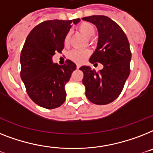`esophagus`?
<instances>
[{
  "instance_id": "obj_1",
  "label": "esophagus",
  "mask_w": 153,
  "mask_h": 153,
  "mask_svg": "<svg viewBox=\"0 0 153 153\" xmlns=\"http://www.w3.org/2000/svg\"><path fill=\"white\" fill-rule=\"evenodd\" d=\"M76 68H77V69H79V68H80V65H79V64H77V66H76Z\"/></svg>"
}]
</instances>
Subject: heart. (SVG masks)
<instances>
[{
	"mask_svg": "<svg viewBox=\"0 0 153 153\" xmlns=\"http://www.w3.org/2000/svg\"><path fill=\"white\" fill-rule=\"evenodd\" d=\"M78 30L84 35L86 36L87 38H91L94 35L95 33V27L94 24H92L89 22H82L78 26ZM71 39V34L70 33H68L66 34L65 38H64V45H68L70 43ZM92 41L91 39H89ZM90 55V51L88 49L85 50H78V49H73L69 53L68 57L69 59H71L72 61L75 62L77 64H82L85 61V59Z\"/></svg>",
	"mask_w": 153,
	"mask_h": 153,
	"instance_id": "b5f03b06",
	"label": "heart"
}]
</instances>
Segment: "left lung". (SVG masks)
<instances>
[{
	"mask_svg": "<svg viewBox=\"0 0 153 153\" xmlns=\"http://www.w3.org/2000/svg\"><path fill=\"white\" fill-rule=\"evenodd\" d=\"M82 19L96 25L99 33L97 48L89 62L104 65L100 72L89 67L80 68L84 74L85 95L95 105H108L120 96L130 74L129 41L121 27L108 16H92Z\"/></svg>",
	"mask_w": 153,
	"mask_h": 153,
	"instance_id": "obj_1",
	"label": "left lung"
}]
</instances>
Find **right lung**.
<instances>
[{
    "label": "right lung",
    "mask_w": 153,
    "mask_h": 153,
    "mask_svg": "<svg viewBox=\"0 0 153 153\" xmlns=\"http://www.w3.org/2000/svg\"><path fill=\"white\" fill-rule=\"evenodd\" d=\"M73 20L44 21L32 30L21 51L20 76L33 102L47 109L56 108L65 101L64 86L70 80L76 65L67 59L64 65L53 64L56 53H61L64 38Z\"/></svg>",
    "instance_id": "1"
}]
</instances>
